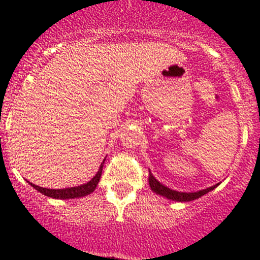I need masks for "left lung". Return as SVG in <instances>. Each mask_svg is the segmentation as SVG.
Masks as SVG:
<instances>
[{"mask_svg": "<svg viewBox=\"0 0 260 260\" xmlns=\"http://www.w3.org/2000/svg\"><path fill=\"white\" fill-rule=\"evenodd\" d=\"M148 183H150V187L153 192H156V194L161 195V197H165V198L172 199V201H176V202H190V201H194V199H198L201 198V197H203L204 194L210 192L211 190H213L216 186L219 185V183H217V185L211 186V187H207V189H204V190H199V191L197 192H181V191H176V190L169 189V187H167L165 185L160 183L151 173L150 176H148Z\"/></svg>", "mask_w": 260, "mask_h": 260, "instance_id": "obj_1", "label": "left lung"}]
</instances>
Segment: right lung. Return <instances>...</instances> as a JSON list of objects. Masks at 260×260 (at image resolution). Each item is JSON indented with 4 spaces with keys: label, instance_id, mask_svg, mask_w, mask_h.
I'll use <instances>...</instances> for the list:
<instances>
[{
    "label": "right lung",
    "instance_id": "add662e5",
    "mask_svg": "<svg viewBox=\"0 0 260 260\" xmlns=\"http://www.w3.org/2000/svg\"><path fill=\"white\" fill-rule=\"evenodd\" d=\"M104 164V161H103ZM103 164L99 168V172L95 174L92 180L88 181L84 185L75 186V187H69V189H45V187H40V186H36L34 183H31V186L34 189H36L38 191H40L41 194L47 195L49 198L54 199H74V198H80V197H86V195L91 194L93 190L96 189L99 181H100V177H102L103 172Z\"/></svg>",
    "mask_w": 260,
    "mask_h": 260
}]
</instances>
